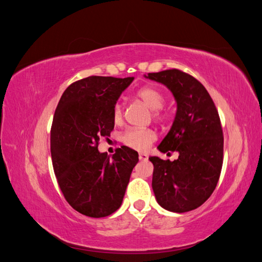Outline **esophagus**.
<instances>
[{
  "label": "esophagus",
  "instance_id": "1",
  "mask_svg": "<svg viewBox=\"0 0 262 262\" xmlns=\"http://www.w3.org/2000/svg\"><path fill=\"white\" fill-rule=\"evenodd\" d=\"M147 158H148V156L145 153H140L139 154V160L140 161H146Z\"/></svg>",
  "mask_w": 262,
  "mask_h": 262
}]
</instances>
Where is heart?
I'll list each match as a JSON object with an SVG mask.
<instances>
[{
  "mask_svg": "<svg viewBox=\"0 0 262 262\" xmlns=\"http://www.w3.org/2000/svg\"><path fill=\"white\" fill-rule=\"evenodd\" d=\"M137 97L150 109V115L155 121H163L167 117L163 106L165 96L161 90L152 85L141 87L137 92ZM123 118V106L116 102L113 109V119L116 123H120ZM122 142L133 149L145 150L156 141L155 132L149 128H130L122 134Z\"/></svg>",
  "mask_w": 262,
  "mask_h": 262,
  "instance_id": "1",
  "label": "heart"
}]
</instances>
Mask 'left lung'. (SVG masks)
<instances>
[{
	"label": "left lung",
	"mask_w": 262,
	"mask_h": 262,
	"mask_svg": "<svg viewBox=\"0 0 262 262\" xmlns=\"http://www.w3.org/2000/svg\"><path fill=\"white\" fill-rule=\"evenodd\" d=\"M166 85L177 101V113L158 149L178 152L170 162L149 157L154 165L152 187L161 207L184 213L199 208L215 189L223 165L224 137L217 109L205 87L178 69L147 73Z\"/></svg>",
	"instance_id": "left-lung-1"
}]
</instances>
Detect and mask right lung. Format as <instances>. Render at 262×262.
I'll return each mask as SVG.
<instances>
[{
  "label": "right lung",
  "mask_w": 262,
  "mask_h": 262,
  "mask_svg": "<svg viewBox=\"0 0 262 262\" xmlns=\"http://www.w3.org/2000/svg\"><path fill=\"white\" fill-rule=\"evenodd\" d=\"M133 77L89 76L62 94L51 125V158L68 203L90 217H105L122 203L137 150L121 146L110 157L99 139L114 130L113 109Z\"/></svg>",
  "instance_id": "right-lung-1"
}]
</instances>
